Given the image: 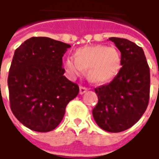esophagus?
I'll return each instance as SVG.
<instances>
[{"label":"esophagus","instance_id":"34e87169","mask_svg":"<svg viewBox=\"0 0 159 159\" xmlns=\"http://www.w3.org/2000/svg\"><path fill=\"white\" fill-rule=\"evenodd\" d=\"M87 91V87H80V91H79V93L81 95L84 94L85 92Z\"/></svg>","mask_w":159,"mask_h":159}]
</instances>
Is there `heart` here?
Wrapping results in <instances>:
<instances>
[{
    "label": "heart",
    "instance_id": "heart-1",
    "mask_svg": "<svg viewBox=\"0 0 159 159\" xmlns=\"http://www.w3.org/2000/svg\"><path fill=\"white\" fill-rule=\"evenodd\" d=\"M65 69L71 77L79 76L87 69V77L96 83L109 82L120 67V55L115 48L103 45L85 46L77 49L75 58L67 57Z\"/></svg>",
    "mask_w": 159,
    "mask_h": 159
}]
</instances>
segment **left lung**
I'll return each instance as SVG.
<instances>
[{"label":"left lung","instance_id":"8db88e82","mask_svg":"<svg viewBox=\"0 0 159 159\" xmlns=\"http://www.w3.org/2000/svg\"><path fill=\"white\" fill-rule=\"evenodd\" d=\"M120 51L121 68L110 83L97 87L98 103L92 111L102 129L118 133L141 118L149 100L150 72L143 48L125 39H109Z\"/></svg>","mask_w":159,"mask_h":159}]
</instances>
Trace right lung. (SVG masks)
Returning a JSON list of instances; mask_svg holds the SVG:
<instances>
[{
  "label": "right lung",
  "mask_w": 159,
  "mask_h": 159,
  "mask_svg": "<svg viewBox=\"0 0 159 159\" xmlns=\"http://www.w3.org/2000/svg\"><path fill=\"white\" fill-rule=\"evenodd\" d=\"M71 45L32 37L14 53L8 76L11 109L20 123L37 132L54 129L79 87L65 77L62 56Z\"/></svg>",
  "instance_id": "obj_1"
}]
</instances>
